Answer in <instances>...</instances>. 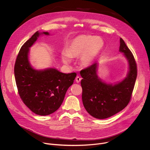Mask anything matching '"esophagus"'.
<instances>
[{"instance_id": "esophagus-1", "label": "esophagus", "mask_w": 150, "mask_h": 150, "mask_svg": "<svg viewBox=\"0 0 150 150\" xmlns=\"http://www.w3.org/2000/svg\"><path fill=\"white\" fill-rule=\"evenodd\" d=\"M81 78L79 76H77L76 77V78H75V81H76V82L77 83H79V82L81 81Z\"/></svg>"}]
</instances>
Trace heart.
Wrapping results in <instances>:
<instances>
[{"label":"heart","mask_w":150,"mask_h":150,"mask_svg":"<svg viewBox=\"0 0 150 150\" xmlns=\"http://www.w3.org/2000/svg\"><path fill=\"white\" fill-rule=\"evenodd\" d=\"M104 41L100 37L80 35L71 40L63 52L61 58L63 62L69 65L71 57L79 56L78 62L82 67H88L94 62L104 47Z\"/></svg>","instance_id":"obj_1"}]
</instances>
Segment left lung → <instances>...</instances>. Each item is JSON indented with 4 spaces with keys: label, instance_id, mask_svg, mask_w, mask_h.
<instances>
[{
    "label": "left lung",
    "instance_id": "8db88e82",
    "mask_svg": "<svg viewBox=\"0 0 150 150\" xmlns=\"http://www.w3.org/2000/svg\"><path fill=\"white\" fill-rule=\"evenodd\" d=\"M119 51L124 53L129 63L127 77L115 85L108 84L97 75V63L80 71L83 78L82 99L85 109L95 118L110 117L122 110L129 103L137 76V63L133 54L120 38Z\"/></svg>",
    "mask_w": 150,
    "mask_h": 150
}]
</instances>
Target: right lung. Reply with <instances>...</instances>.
<instances>
[{
    "instance_id": "add662e5",
    "label": "right lung",
    "mask_w": 150,
    "mask_h": 150,
    "mask_svg": "<svg viewBox=\"0 0 150 150\" xmlns=\"http://www.w3.org/2000/svg\"><path fill=\"white\" fill-rule=\"evenodd\" d=\"M41 34L35 32L21 47L14 67L15 81L20 98L34 113L46 116L61 105L76 74H63L54 68L38 71L33 68L28 60L29 49Z\"/></svg>"
}]
</instances>
